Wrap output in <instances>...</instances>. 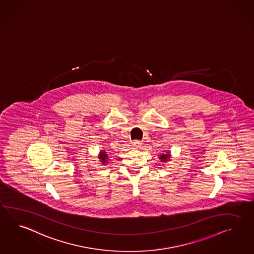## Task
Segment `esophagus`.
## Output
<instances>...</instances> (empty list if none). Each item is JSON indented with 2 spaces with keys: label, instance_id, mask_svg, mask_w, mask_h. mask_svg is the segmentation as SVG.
Returning <instances> with one entry per match:
<instances>
[{
  "label": "esophagus",
  "instance_id": "obj_1",
  "mask_svg": "<svg viewBox=\"0 0 254 254\" xmlns=\"http://www.w3.org/2000/svg\"><path fill=\"white\" fill-rule=\"evenodd\" d=\"M131 146L134 147V148H140V147L142 146V142H140V141H138V140H135V141H133V142L131 143Z\"/></svg>",
  "mask_w": 254,
  "mask_h": 254
}]
</instances>
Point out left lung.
Instances as JSON below:
<instances>
[{"instance_id":"1","label":"left lung","mask_w":254,"mask_h":254,"mask_svg":"<svg viewBox=\"0 0 254 254\" xmlns=\"http://www.w3.org/2000/svg\"><path fill=\"white\" fill-rule=\"evenodd\" d=\"M169 152H168V154H162L161 156H159V158H160V160H161V162H166V161H168L169 159Z\"/></svg>"}]
</instances>
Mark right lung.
<instances>
[{
	"label": "right lung",
	"mask_w": 254,
	"mask_h": 254,
	"mask_svg": "<svg viewBox=\"0 0 254 254\" xmlns=\"http://www.w3.org/2000/svg\"><path fill=\"white\" fill-rule=\"evenodd\" d=\"M98 158L100 159V162L102 163L103 165H105L106 163H108V155H107V153L105 152L104 150H102L101 152H100V155L98 156Z\"/></svg>",
	"instance_id": "add662e5"
}]
</instances>
